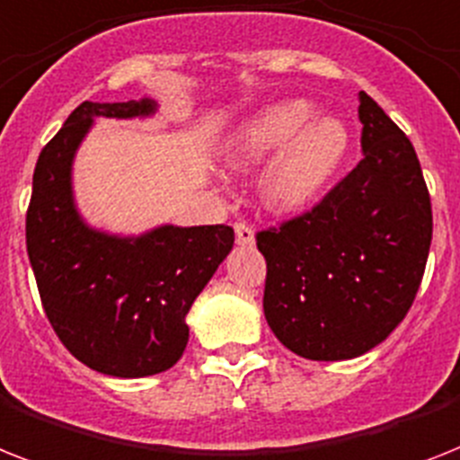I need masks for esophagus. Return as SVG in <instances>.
I'll use <instances>...</instances> for the list:
<instances>
[{"label": "esophagus", "instance_id": "34e87169", "mask_svg": "<svg viewBox=\"0 0 460 460\" xmlns=\"http://www.w3.org/2000/svg\"><path fill=\"white\" fill-rule=\"evenodd\" d=\"M234 231H236V243L238 245H252L255 243V229L245 222L234 224Z\"/></svg>", "mask_w": 460, "mask_h": 460}]
</instances>
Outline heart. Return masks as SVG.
<instances>
[{
	"instance_id": "obj_1",
	"label": "heart",
	"mask_w": 460,
	"mask_h": 460,
	"mask_svg": "<svg viewBox=\"0 0 460 460\" xmlns=\"http://www.w3.org/2000/svg\"><path fill=\"white\" fill-rule=\"evenodd\" d=\"M307 99H286L262 108L238 129L231 160L252 165L274 158L260 179L262 200L279 212H295L323 193L349 151V127L338 115H314Z\"/></svg>"
}]
</instances>
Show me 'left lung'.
<instances>
[{
	"label": "left lung",
	"instance_id": "1",
	"mask_svg": "<svg viewBox=\"0 0 460 460\" xmlns=\"http://www.w3.org/2000/svg\"><path fill=\"white\" fill-rule=\"evenodd\" d=\"M359 120V165L312 210L255 236L269 328L312 361L380 345L411 309L430 252V193L411 141L366 92Z\"/></svg>",
	"mask_w": 460,
	"mask_h": 460
}]
</instances>
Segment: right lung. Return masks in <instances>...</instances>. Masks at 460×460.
I'll use <instances>...</instances> for the list:
<instances>
[{"label": "right lung", "instance_id": "obj_1", "mask_svg": "<svg viewBox=\"0 0 460 460\" xmlns=\"http://www.w3.org/2000/svg\"><path fill=\"white\" fill-rule=\"evenodd\" d=\"M151 113V99L80 103L37 158L25 217L28 257L49 323L75 359L115 378H144L181 359L186 314L234 245L226 224H165L122 238L82 222L70 170L94 118Z\"/></svg>", "mask_w": 460, "mask_h": 460}]
</instances>
